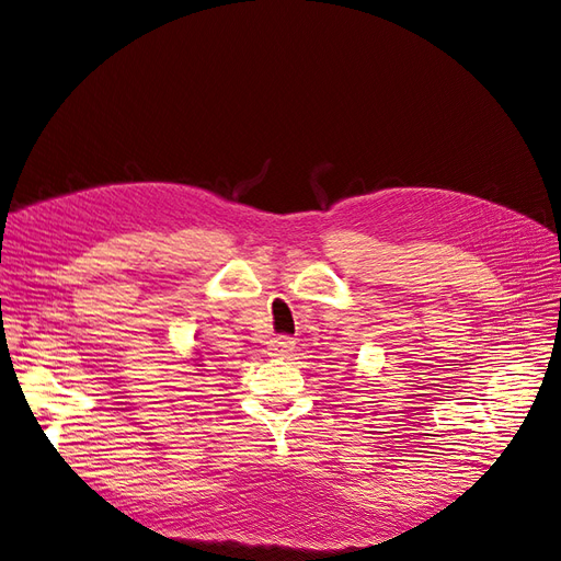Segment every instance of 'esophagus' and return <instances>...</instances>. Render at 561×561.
I'll return each instance as SVG.
<instances>
[{
	"instance_id": "34e87169",
	"label": "esophagus",
	"mask_w": 561,
	"mask_h": 561,
	"mask_svg": "<svg viewBox=\"0 0 561 561\" xmlns=\"http://www.w3.org/2000/svg\"><path fill=\"white\" fill-rule=\"evenodd\" d=\"M296 348V341L291 336H277L270 341V355H286Z\"/></svg>"
}]
</instances>
